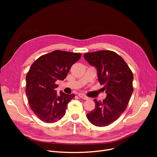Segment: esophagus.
Segmentation results:
<instances>
[{
    "label": "esophagus",
    "instance_id": "34e87169",
    "mask_svg": "<svg viewBox=\"0 0 157 157\" xmlns=\"http://www.w3.org/2000/svg\"><path fill=\"white\" fill-rule=\"evenodd\" d=\"M78 95H79V97L80 98H83V99H85V100H88V97H86V95H85L83 94H79Z\"/></svg>",
    "mask_w": 157,
    "mask_h": 157
}]
</instances>
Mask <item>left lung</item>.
Returning a JSON list of instances; mask_svg holds the SVG:
<instances>
[{"mask_svg":"<svg viewBox=\"0 0 157 157\" xmlns=\"http://www.w3.org/2000/svg\"><path fill=\"white\" fill-rule=\"evenodd\" d=\"M84 58L96 68L98 80L107 94L103 101L94 98L95 108L86 114L87 118L95 126H108L127 108L134 90L133 74L125 60L111 51L88 53Z\"/></svg>","mask_w":157,"mask_h":157,"instance_id":"left-lung-1","label":"left lung"}]
</instances>
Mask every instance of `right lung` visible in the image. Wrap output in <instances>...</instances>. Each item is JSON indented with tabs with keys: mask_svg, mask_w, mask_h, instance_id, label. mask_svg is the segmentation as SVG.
Here are the masks:
<instances>
[{
	"mask_svg": "<svg viewBox=\"0 0 157 157\" xmlns=\"http://www.w3.org/2000/svg\"><path fill=\"white\" fill-rule=\"evenodd\" d=\"M81 53L55 50L40 56L26 76V95L31 109L43 122L55 123L65 114L74 94L56 93L58 80H63Z\"/></svg>",
	"mask_w": 157,
	"mask_h": 157,
	"instance_id": "right-lung-1",
	"label": "right lung"
}]
</instances>
